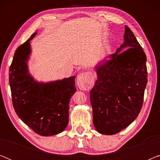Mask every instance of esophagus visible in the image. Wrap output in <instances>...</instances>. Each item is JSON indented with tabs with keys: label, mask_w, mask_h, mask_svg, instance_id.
Wrapping results in <instances>:
<instances>
[{
	"label": "esophagus",
	"mask_w": 160,
	"mask_h": 160,
	"mask_svg": "<svg viewBox=\"0 0 160 160\" xmlns=\"http://www.w3.org/2000/svg\"><path fill=\"white\" fill-rule=\"evenodd\" d=\"M78 88L82 90H88L94 85V76L91 72H84L80 73L76 81Z\"/></svg>",
	"instance_id": "1"
}]
</instances>
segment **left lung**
Listing matches in <instances>:
<instances>
[{"instance_id":"8db88e82","label":"left lung","mask_w":160,"mask_h":160,"mask_svg":"<svg viewBox=\"0 0 160 160\" xmlns=\"http://www.w3.org/2000/svg\"><path fill=\"white\" fill-rule=\"evenodd\" d=\"M95 68L98 79L90 91L94 126L101 134H117L138 116L147 84L145 52L128 26L124 43Z\"/></svg>"}]
</instances>
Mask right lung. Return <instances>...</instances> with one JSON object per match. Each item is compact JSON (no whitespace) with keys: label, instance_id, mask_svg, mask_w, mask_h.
Returning a JSON list of instances; mask_svg holds the SVG:
<instances>
[{"label":"right lung","instance_id":"add662e5","mask_svg":"<svg viewBox=\"0 0 160 160\" xmlns=\"http://www.w3.org/2000/svg\"><path fill=\"white\" fill-rule=\"evenodd\" d=\"M35 32L17 48L9 68V84L15 112L37 134L52 136L62 132L69 119L70 100L76 92V76L49 82H38L29 73L30 41Z\"/></svg>","mask_w":160,"mask_h":160}]
</instances>
